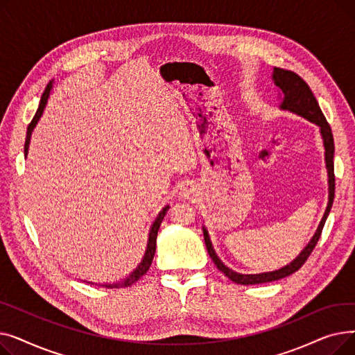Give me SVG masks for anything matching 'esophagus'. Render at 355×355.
Returning <instances> with one entry per match:
<instances>
[{
	"instance_id": "obj_1",
	"label": "esophagus",
	"mask_w": 355,
	"mask_h": 355,
	"mask_svg": "<svg viewBox=\"0 0 355 355\" xmlns=\"http://www.w3.org/2000/svg\"><path fill=\"white\" fill-rule=\"evenodd\" d=\"M189 194H190V193H187V191H184V193H182V196H185V197H187Z\"/></svg>"
}]
</instances>
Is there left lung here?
<instances>
[{
	"mask_svg": "<svg viewBox=\"0 0 355 355\" xmlns=\"http://www.w3.org/2000/svg\"><path fill=\"white\" fill-rule=\"evenodd\" d=\"M272 80L277 86L279 99H281V105H279V107H281V110L292 112V114H295L297 116H302L306 121L315 123L316 126L320 128V134L322 137L324 149H325V166H327V173H328V204H327L325 213H324V216L320 221V225H318V229H316L315 234L309 240V243L304 248V250L300 254H297L291 263H288L286 266L277 269V270H272V272L246 275V273H239V272L232 270L230 268H227L218 259V256H217V253H216V250L211 245L210 234H209L207 229L202 226L204 241H206L207 252H209L210 257L213 259L214 265L217 266V269L220 272L225 273L230 279V281H233L234 284H239V285H257V284H266V282L279 281V279L286 277V276L295 273L297 269H300L306 262V259L312 253L316 243H318V240H320L321 233H322V229H324V225H325V220H327V217L331 211L332 201H334V191H335L334 138H332V132H331V126L328 125L318 102H316V99L313 96L312 90L305 83V80L297 76L296 73H293L291 70H285V69L273 67Z\"/></svg>",
	"mask_w": 355,
	"mask_h": 355,
	"instance_id": "left-lung-1",
	"label": "left lung"
}]
</instances>
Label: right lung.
<instances>
[{"label": "right lung", "instance_id": "right-lung-1", "mask_svg": "<svg viewBox=\"0 0 355 355\" xmlns=\"http://www.w3.org/2000/svg\"><path fill=\"white\" fill-rule=\"evenodd\" d=\"M51 87H53V80H50V83L47 85L44 93L42 95V99H40V105H39V109H37L35 115L33 118V121L30 122L28 128H27V137H26V144H24V155L27 157L28 154V146H30V139H31V134L33 130L37 125V122L40 121L43 112L46 109V105H47V101H49V96H50V92H51ZM168 209H170V206H165L157 216V218L154 220L151 229H149V234H148V243H146V250H145V254L141 260V263L137 266V269L134 272H130L129 276H126L123 281L121 282H116V284H103L102 286L105 288H126V286H130L132 284H135L137 281H139V279L148 272L149 266H151L153 263V259H154V254H155V246H157V234H158V230H159V226L161 223L168 211ZM92 284V282H89Z\"/></svg>", "mask_w": 355, "mask_h": 355}]
</instances>
